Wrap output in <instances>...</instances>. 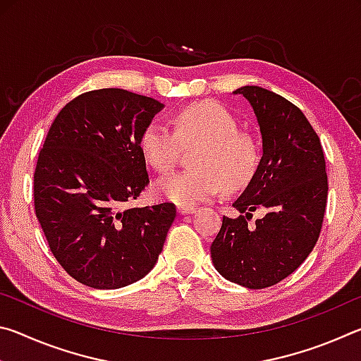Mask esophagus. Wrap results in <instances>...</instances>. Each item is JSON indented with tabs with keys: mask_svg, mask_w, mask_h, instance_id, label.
Segmentation results:
<instances>
[{
	"mask_svg": "<svg viewBox=\"0 0 361 361\" xmlns=\"http://www.w3.org/2000/svg\"><path fill=\"white\" fill-rule=\"evenodd\" d=\"M194 212H195L194 207L178 205V213H180V215H191V213H194Z\"/></svg>",
	"mask_w": 361,
	"mask_h": 361,
	"instance_id": "1",
	"label": "esophagus"
}]
</instances>
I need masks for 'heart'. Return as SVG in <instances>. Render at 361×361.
I'll list each match as a JSON object with an SVG mask.
<instances>
[{
	"instance_id": "1",
	"label": "heart",
	"mask_w": 361,
	"mask_h": 361,
	"mask_svg": "<svg viewBox=\"0 0 361 361\" xmlns=\"http://www.w3.org/2000/svg\"><path fill=\"white\" fill-rule=\"evenodd\" d=\"M173 130L154 119L140 137L145 161L157 172L172 169L183 145L202 146L194 154L197 169L175 172L159 178L152 189L157 197L191 207L215 197L224 183L229 189L245 185L258 164V148L243 135L234 114L213 102L195 103L180 109L173 118Z\"/></svg>"
}]
</instances>
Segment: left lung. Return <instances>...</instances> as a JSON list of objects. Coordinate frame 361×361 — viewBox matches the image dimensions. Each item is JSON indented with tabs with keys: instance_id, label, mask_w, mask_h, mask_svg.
<instances>
[{
	"instance_id": "obj_1",
	"label": "left lung",
	"mask_w": 361,
	"mask_h": 361,
	"mask_svg": "<svg viewBox=\"0 0 361 361\" xmlns=\"http://www.w3.org/2000/svg\"><path fill=\"white\" fill-rule=\"evenodd\" d=\"M234 94H242L253 108L262 157L232 204L240 215L223 216L210 253L224 279L261 290L282 282L312 252L325 215L328 176L320 138L301 109L258 85ZM259 208L265 216L250 225Z\"/></svg>"
}]
</instances>
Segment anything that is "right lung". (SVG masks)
<instances>
[{"label":"right lung","mask_w":361,"mask_h":361,"mask_svg":"<svg viewBox=\"0 0 361 361\" xmlns=\"http://www.w3.org/2000/svg\"><path fill=\"white\" fill-rule=\"evenodd\" d=\"M162 103L124 89L84 92L60 109L33 175L35 213L70 276L116 290L154 267L173 204L127 207L148 186L140 137Z\"/></svg>","instance_id":"1"}]
</instances>
